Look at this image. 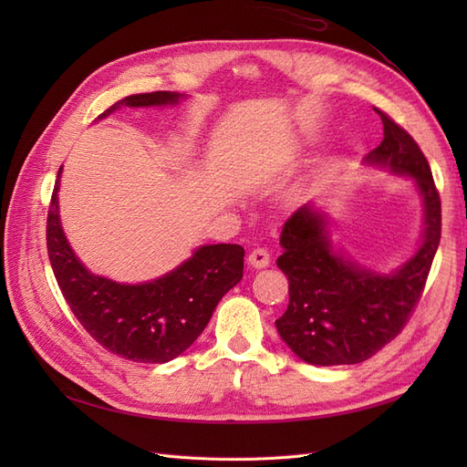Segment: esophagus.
Here are the masks:
<instances>
[{
    "instance_id": "obj_1",
    "label": "esophagus",
    "mask_w": 467,
    "mask_h": 467,
    "mask_svg": "<svg viewBox=\"0 0 467 467\" xmlns=\"http://www.w3.org/2000/svg\"><path fill=\"white\" fill-rule=\"evenodd\" d=\"M247 263H249V266H253V268H266L268 263H271V255H268V251L263 249V247L253 249V251L249 253Z\"/></svg>"
}]
</instances>
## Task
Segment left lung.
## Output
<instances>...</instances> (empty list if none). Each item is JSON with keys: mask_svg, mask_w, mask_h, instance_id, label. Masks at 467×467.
I'll use <instances>...</instances> for the list:
<instances>
[{"mask_svg": "<svg viewBox=\"0 0 467 467\" xmlns=\"http://www.w3.org/2000/svg\"><path fill=\"white\" fill-rule=\"evenodd\" d=\"M384 140L364 163L411 177L422 201V235L413 257L391 273L350 261L331 242L329 218L304 204L280 234L276 265L288 276L290 302L276 329L298 358L314 366L368 360L405 327L415 309L441 244V196L415 140L386 112Z\"/></svg>", "mask_w": 467, "mask_h": 467, "instance_id": "1", "label": "left lung"}]
</instances>
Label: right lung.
I'll return each instance as SVG.
<instances>
[{
  "label": "right lung",
  "instance_id": "right-lung-1",
  "mask_svg": "<svg viewBox=\"0 0 467 467\" xmlns=\"http://www.w3.org/2000/svg\"><path fill=\"white\" fill-rule=\"evenodd\" d=\"M182 93L153 91L124 97L99 120L120 107L177 105ZM58 169L47 222V247L56 282L78 321L112 355L134 362L163 364L185 352L204 331L225 292L244 276L242 245L216 244L194 249L171 273L140 285H120L86 268L62 230Z\"/></svg>",
  "mask_w": 467,
  "mask_h": 467
}]
</instances>
